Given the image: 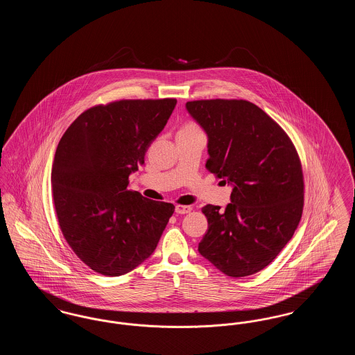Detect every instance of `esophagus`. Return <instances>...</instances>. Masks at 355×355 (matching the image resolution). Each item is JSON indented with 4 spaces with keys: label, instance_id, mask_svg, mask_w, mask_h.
<instances>
[{
    "label": "esophagus",
    "instance_id": "34e87169",
    "mask_svg": "<svg viewBox=\"0 0 355 355\" xmlns=\"http://www.w3.org/2000/svg\"><path fill=\"white\" fill-rule=\"evenodd\" d=\"M191 211V206L187 205H177L175 206V213L177 214H187Z\"/></svg>",
    "mask_w": 355,
    "mask_h": 355
}]
</instances>
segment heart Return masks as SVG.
Returning <instances> with one entry per match:
<instances>
[{"label":"heart","instance_id":"b5f03b06","mask_svg":"<svg viewBox=\"0 0 355 355\" xmlns=\"http://www.w3.org/2000/svg\"><path fill=\"white\" fill-rule=\"evenodd\" d=\"M200 128L194 123V122H187L185 123L182 128H181V130H187V132H190V130H198Z\"/></svg>","mask_w":355,"mask_h":355}]
</instances>
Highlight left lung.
<instances>
[{
  "mask_svg": "<svg viewBox=\"0 0 355 355\" xmlns=\"http://www.w3.org/2000/svg\"><path fill=\"white\" fill-rule=\"evenodd\" d=\"M186 109L209 137L206 169L233 185L232 202L206 205L198 252L223 274L252 275L275 259L304 210V173L286 132L246 100H198Z\"/></svg>",
  "mask_w": 355,
  "mask_h": 355,
  "instance_id": "left-lung-1",
  "label": "left lung"
}]
</instances>
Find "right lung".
I'll return each mask as SVG.
<instances>
[{"label":"right lung","instance_id":"add662e5","mask_svg":"<svg viewBox=\"0 0 355 355\" xmlns=\"http://www.w3.org/2000/svg\"><path fill=\"white\" fill-rule=\"evenodd\" d=\"M177 100H119L96 105L61 137L51 194L69 246L92 270L119 277L152 255L174 205L129 190V175L162 132Z\"/></svg>","mask_w":355,"mask_h":355}]
</instances>
